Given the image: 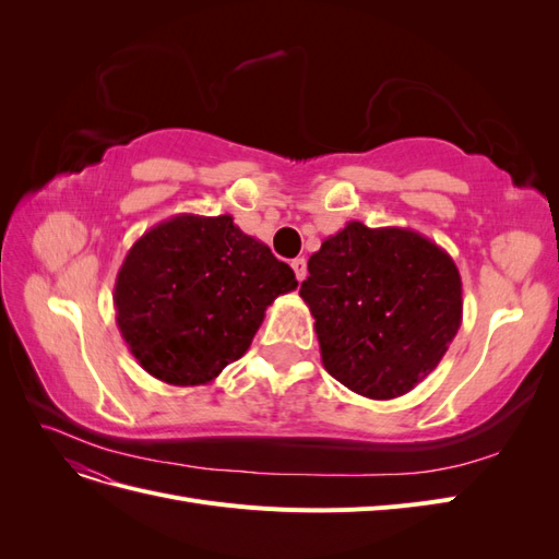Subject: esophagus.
I'll use <instances>...</instances> for the list:
<instances>
[{"mask_svg":"<svg viewBox=\"0 0 559 559\" xmlns=\"http://www.w3.org/2000/svg\"><path fill=\"white\" fill-rule=\"evenodd\" d=\"M292 267H294V273H296V280H298V282L306 280V275H308V263H306V259H294V261H292Z\"/></svg>","mask_w":559,"mask_h":559,"instance_id":"esophagus-1","label":"esophagus"}]
</instances>
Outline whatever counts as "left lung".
Here are the masks:
<instances>
[{
	"label": "left lung",
	"instance_id": "obj_1",
	"mask_svg": "<svg viewBox=\"0 0 559 559\" xmlns=\"http://www.w3.org/2000/svg\"><path fill=\"white\" fill-rule=\"evenodd\" d=\"M300 298L321 364L352 392L408 394L462 326V277L445 249L411 228L347 222L308 261Z\"/></svg>",
	"mask_w": 559,
	"mask_h": 559
}]
</instances>
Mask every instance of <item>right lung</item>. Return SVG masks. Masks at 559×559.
Masks as SVG:
<instances>
[{"mask_svg": "<svg viewBox=\"0 0 559 559\" xmlns=\"http://www.w3.org/2000/svg\"><path fill=\"white\" fill-rule=\"evenodd\" d=\"M294 270L230 214H177L130 247L114 284L116 324L138 364L175 386L210 384L240 359Z\"/></svg>", "mask_w": 559, "mask_h": 559, "instance_id": "add662e5", "label": "right lung"}]
</instances>
